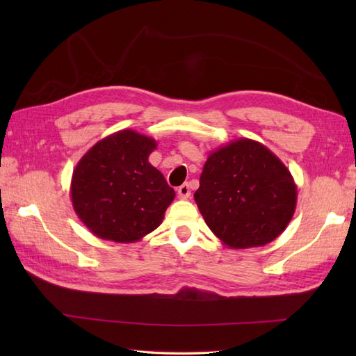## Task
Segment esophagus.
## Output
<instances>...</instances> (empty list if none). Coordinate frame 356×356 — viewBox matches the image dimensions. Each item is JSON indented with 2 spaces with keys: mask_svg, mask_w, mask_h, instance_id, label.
Instances as JSON below:
<instances>
[{
  "mask_svg": "<svg viewBox=\"0 0 356 356\" xmlns=\"http://www.w3.org/2000/svg\"><path fill=\"white\" fill-rule=\"evenodd\" d=\"M177 194H179L180 199H188V197H190V195H191L190 185H188V184L180 185V186L177 188Z\"/></svg>",
  "mask_w": 356,
  "mask_h": 356,
  "instance_id": "obj_1",
  "label": "esophagus"
}]
</instances>
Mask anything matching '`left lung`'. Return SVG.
Here are the masks:
<instances>
[{
  "label": "left lung",
  "mask_w": 356,
  "mask_h": 356,
  "mask_svg": "<svg viewBox=\"0 0 356 356\" xmlns=\"http://www.w3.org/2000/svg\"><path fill=\"white\" fill-rule=\"evenodd\" d=\"M194 200L223 245L257 248L275 240L292 220L297 185L268 147L240 138L211 151Z\"/></svg>",
  "instance_id": "1"
}]
</instances>
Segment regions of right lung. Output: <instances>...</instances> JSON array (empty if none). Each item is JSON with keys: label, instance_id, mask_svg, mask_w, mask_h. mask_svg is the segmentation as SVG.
Wrapping results in <instances>:
<instances>
[{"label": "right lung", "instance_id": "obj_1", "mask_svg": "<svg viewBox=\"0 0 356 356\" xmlns=\"http://www.w3.org/2000/svg\"><path fill=\"white\" fill-rule=\"evenodd\" d=\"M156 148L153 138L127 128L96 142L74 166L73 209L96 237L134 243L162 223L176 193L148 162Z\"/></svg>", "mask_w": 356, "mask_h": 356}]
</instances>
